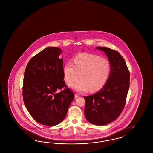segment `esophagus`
Returning a JSON list of instances; mask_svg holds the SVG:
<instances>
[{"mask_svg": "<svg viewBox=\"0 0 153 153\" xmlns=\"http://www.w3.org/2000/svg\"><path fill=\"white\" fill-rule=\"evenodd\" d=\"M79 97V95H78V94H75V95H74L75 99H77V98Z\"/></svg>", "mask_w": 153, "mask_h": 153, "instance_id": "esophagus-1", "label": "esophagus"}]
</instances>
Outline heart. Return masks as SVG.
Masks as SVG:
<instances>
[{"label": "heart", "mask_w": 153, "mask_h": 153, "mask_svg": "<svg viewBox=\"0 0 153 153\" xmlns=\"http://www.w3.org/2000/svg\"><path fill=\"white\" fill-rule=\"evenodd\" d=\"M73 64L68 62L63 67V76L69 87L79 92L100 90L109 79L111 66L109 61L99 56L81 53L73 58Z\"/></svg>", "instance_id": "heart-1"}]
</instances>
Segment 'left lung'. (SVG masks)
<instances>
[{"label":"left lung","instance_id":"left-lung-1","mask_svg":"<svg viewBox=\"0 0 153 153\" xmlns=\"http://www.w3.org/2000/svg\"><path fill=\"white\" fill-rule=\"evenodd\" d=\"M109 59L111 71L107 84L95 94L84 96V115L91 123L103 126L116 120L123 109L130 86V72L119 52L105 47H96Z\"/></svg>","mask_w":153,"mask_h":153}]
</instances>
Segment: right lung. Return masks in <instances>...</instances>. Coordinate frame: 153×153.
I'll list each match as a JSON object with an SVG mask.
<instances>
[{
	"mask_svg": "<svg viewBox=\"0 0 153 153\" xmlns=\"http://www.w3.org/2000/svg\"><path fill=\"white\" fill-rule=\"evenodd\" d=\"M62 52L57 47L45 48L30 60L24 73L25 105L36 121L48 126L64 119L74 98L64 81L63 59L59 57ZM64 87V90L57 92Z\"/></svg>",
	"mask_w": 153,
	"mask_h": 153,
	"instance_id": "add662e5",
	"label": "right lung"
}]
</instances>
